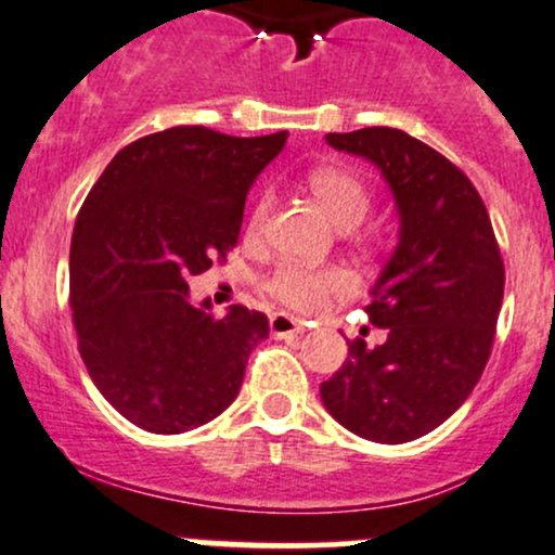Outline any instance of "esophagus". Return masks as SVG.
I'll use <instances>...</instances> for the list:
<instances>
[{
  "instance_id": "obj_1",
  "label": "esophagus",
  "mask_w": 555,
  "mask_h": 555,
  "mask_svg": "<svg viewBox=\"0 0 555 555\" xmlns=\"http://www.w3.org/2000/svg\"><path fill=\"white\" fill-rule=\"evenodd\" d=\"M269 328L271 334L276 336V339H289V336H295L302 331V323L297 321V318L286 315V313H273L269 318Z\"/></svg>"
}]
</instances>
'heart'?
Here are the masks:
<instances>
[{"label": "heart", "instance_id": "heart-1", "mask_svg": "<svg viewBox=\"0 0 555 555\" xmlns=\"http://www.w3.org/2000/svg\"><path fill=\"white\" fill-rule=\"evenodd\" d=\"M310 190H313L315 201L321 203L323 211L328 214V219L334 224L344 229L360 224L362 216L371 208V193L362 184L360 177H354L352 171L336 169V167H321L313 169L308 177ZM269 195H260L253 206L250 219H247V229L258 232L263 227L266 216H269ZM349 276L336 266H326V269H310V266H299L286 260L279 263L269 276H266L263 289L266 295H271L276 302L286 305L292 310H310L323 308L331 297L347 295Z\"/></svg>", "mask_w": 555, "mask_h": 555}]
</instances>
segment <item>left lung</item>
Returning a JSON list of instances; mask_svg holds the SVG:
<instances>
[{
  "label": "left lung",
  "mask_w": 555,
  "mask_h": 555,
  "mask_svg": "<svg viewBox=\"0 0 555 555\" xmlns=\"http://www.w3.org/2000/svg\"><path fill=\"white\" fill-rule=\"evenodd\" d=\"M328 145L371 158L399 208V245L365 305L386 341L347 339V360L321 384L336 423L375 443L436 430L473 393L503 302V260L469 177L393 127L328 132Z\"/></svg>",
  "instance_id": "left-lung-1"
}]
</instances>
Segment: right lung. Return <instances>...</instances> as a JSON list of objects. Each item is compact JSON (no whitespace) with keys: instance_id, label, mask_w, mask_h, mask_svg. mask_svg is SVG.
<instances>
[{"instance_id":"right-lung-1","label":"right lung","mask_w":555,"mask_h":555,"mask_svg":"<svg viewBox=\"0 0 555 555\" xmlns=\"http://www.w3.org/2000/svg\"><path fill=\"white\" fill-rule=\"evenodd\" d=\"M286 135L169 127L125 145L82 203L69 247L78 349L101 397L138 428H201L237 399L269 318L193 308L188 279L237 247L247 190Z\"/></svg>"}]
</instances>
